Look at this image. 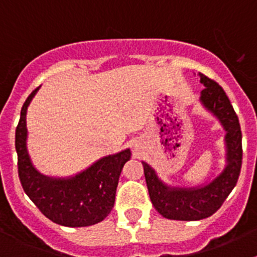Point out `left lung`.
I'll return each mask as SVG.
<instances>
[{"instance_id":"obj_1","label":"left lung","mask_w":257,"mask_h":257,"mask_svg":"<svg viewBox=\"0 0 257 257\" xmlns=\"http://www.w3.org/2000/svg\"><path fill=\"white\" fill-rule=\"evenodd\" d=\"M202 105L222 124L225 134L226 165L216 178L197 188H175L163 183L147 162H143L149 197L154 208L163 217L181 221L206 219L216 212L230 194L239 178L242 166V133L233 105L221 86L199 73Z\"/></svg>"}]
</instances>
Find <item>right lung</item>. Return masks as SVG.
I'll return each mask as SVG.
<instances>
[{
    "label": "right lung",
    "mask_w": 257,
    "mask_h": 257,
    "mask_svg": "<svg viewBox=\"0 0 257 257\" xmlns=\"http://www.w3.org/2000/svg\"><path fill=\"white\" fill-rule=\"evenodd\" d=\"M38 87L27 97L15 131L18 172L22 187L47 219L59 225L78 228L103 221L114 206L122 167L130 149L106 156L72 178H50L35 169L27 149V109Z\"/></svg>",
    "instance_id": "add662e5"
}]
</instances>
